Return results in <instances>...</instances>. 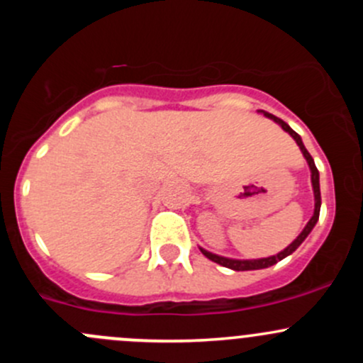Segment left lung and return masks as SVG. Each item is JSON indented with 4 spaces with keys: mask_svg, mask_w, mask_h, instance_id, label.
<instances>
[{
    "mask_svg": "<svg viewBox=\"0 0 363 363\" xmlns=\"http://www.w3.org/2000/svg\"><path fill=\"white\" fill-rule=\"evenodd\" d=\"M262 113H263V116H265V117H269V119H272L274 123L279 124V126L283 128V130L286 131V133H290L291 137H294V140L296 142V145H298V147H300V151H302V155H303V158H306L307 164H309L311 182H313V191H314V214H313V218L309 219V223H307V225L303 226V230H302V232H300V235L296 237L294 242H291L290 246L286 247V250H283V251L277 252V255H274V256H269V258H258V259H235V258H226V256L214 255V252H211V251L203 250V247H200V251H202L203 255L207 256L208 259H212V262L219 263V265L226 267V269H232V270H259V269H267V267L276 265L277 262H281V259H283V258H286V256H290L291 252H294V251L296 250V247H298L300 244H302L303 240L307 239V235H309L311 230H313L314 226H316L318 218H320V207H321L320 172H318L316 164H314L313 156H311L309 152H307V149H306V145H303V142H302V138H300V135L296 133V131L291 130V128L288 126V124L284 123V121H281L279 117L272 116V113H269V112H265V111H262Z\"/></svg>",
    "mask_w": 363,
    "mask_h": 363,
    "instance_id": "obj_1",
    "label": "left lung"
}]
</instances>
